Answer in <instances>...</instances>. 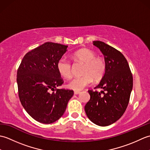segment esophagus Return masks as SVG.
<instances>
[{
    "mask_svg": "<svg viewBox=\"0 0 150 150\" xmlns=\"http://www.w3.org/2000/svg\"><path fill=\"white\" fill-rule=\"evenodd\" d=\"M80 93H81V91H74V94L75 95H78Z\"/></svg>",
    "mask_w": 150,
    "mask_h": 150,
    "instance_id": "obj_1",
    "label": "esophagus"
}]
</instances>
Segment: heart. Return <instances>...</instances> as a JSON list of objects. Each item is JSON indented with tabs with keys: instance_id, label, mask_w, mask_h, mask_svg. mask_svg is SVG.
<instances>
[{
	"instance_id": "b5f03b06",
	"label": "heart",
	"mask_w": 150,
	"mask_h": 150,
	"mask_svg": "<svg viewBox=\"0 0 150 150\" xmlns=\"http://www.w3.org/2000/svg\"><path fill=\"white\" fill-rule=\"evenodd\" d=\"M73 58L75 61L84 63L82 73L83 75L75 77L70 81L68 86L74 90H81L93 83L95 81H99L103 78L106 71V63L90 50L82 49L73 54ZM57 68L60 75L65 79L72 77V66L69 60L61 57L57 63Z\"/></svg>"
}]
</instances>
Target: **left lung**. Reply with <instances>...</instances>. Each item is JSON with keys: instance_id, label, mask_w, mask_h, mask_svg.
Returning a JSON list of instances; mask_svg holds the SVG:
<instances>
[{"instance_id": "obj_1", "label": "left lung", "mask_w": 150, "mask_h": 150, "mask_svg": "<svg viewBox=\"0 0 150 150\" xmlns=\"http://www.w3.org/2000/svg\"><path fill=\"white\" fill-rule=\"evenodd\" d=\"M104 56L106 71L100 83L89 90L90 99L84 107L91 122L106 126L116 122L125 112L133 88V76L125 57L114 47L101 41H93Z\"/></svg>"}]
</instances>
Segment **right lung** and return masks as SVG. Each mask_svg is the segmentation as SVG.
Segmentation results:
<instances>
[{
	"instance_id": "1",
	"label": "right lung",
	"mask_w": 150,
	"mask_h": 150,
	"mask_svg": "<svg viewBox=\"0 0 150 150\" xmlns=\"http://www.w3.org/2000/svg\"><path fill=\"white\" fill-rule=\"evenodd\" d=\"M67 46L46 42L27 53L17 69L18 97L27 113L35 120L51 124L59 119L73 91L57 89L64 81L57 63Z\"/></svg>"
}]
</instances>
